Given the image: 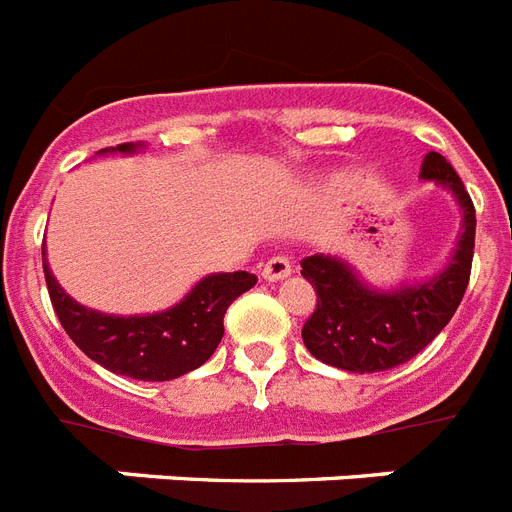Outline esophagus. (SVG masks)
Returning a JSON list of instances; mask_svg holds the SVG:
<instances>
[{
    "instance_id": "1",
    "label": "esophagus",
    "mask_w": 512,
    "mask_h": 512,
    "mask_svg": "<svg viewBox=\"0 0 512 512\" xmlns=\"http://www.w3.org/2000/svg\"><path fill=\"white\" fill-rule=\"evenodd\" d=\"M290 272H293V264H290L288 256H282V253H277V256H269V259L264 261V267H261V277L269 282L285 280Z\"/></svg>"
}]
</instances>
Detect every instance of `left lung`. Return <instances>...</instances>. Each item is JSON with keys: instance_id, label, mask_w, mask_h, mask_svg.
Instances as JSON below:
<instances>
[{"instance_id": "8db88e82", "label": "left lung", "mask_w": 512, "mask_h": 512, "mask_svg": "<svg viewBox=\"0 0 512 512\" xmlns=\"http://www.w3.org/2000/svg\"><path fill=\"white\" fill-rule=\"evenodd\" d=\"M420 177L455 192L463 208V235L449 267L433 280L391 293L370 290L343 261L333 256H306L301 275L317 290V306L304 322L301 338L325 365L349 372H383L418 357L447 327L463 301L476 245V208L441 153H428Z\"/></svg>"}]
</instances>
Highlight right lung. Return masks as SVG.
<instances>
[{
    "label": "right lung",
    "mask_w": 512,
    "mask_h": 512,
    "mask_svg": "<svg viewBox=\"0 0 512 512\" xmlns=\"http://www.w3.org/2000/svg\"><path fill=\"white\" fill-rule=\"evenodd\" d=\"M113 150L134 153L137 145L124 142ZM44 280L57 320L71 341L105 370L134 380H174L203 365L222 341L227 306L256 285L251 272L208 275L169 312L113 317L76 304L57 285L47 261Z\"/></svg>",
    "instance_id": "obj_1"
}]
</instances>
